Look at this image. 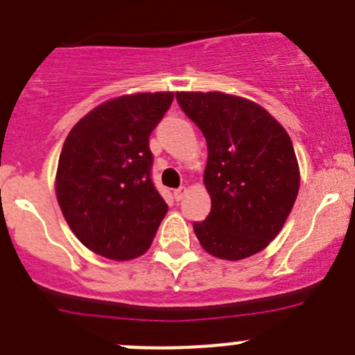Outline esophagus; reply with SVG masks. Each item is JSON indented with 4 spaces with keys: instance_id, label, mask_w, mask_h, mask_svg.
I'll return each instance as SVG.
<instances>
[{
    "instance_id": "1",
    "label": "esophagus",
    "mask_w": 355,
    "mask_h": 355,
    "mask_svg": "<svg viewBox=\"0 0 355 355\" xmlns=\"http://www.w3.org/2000/svg\"><path fill=\"white\" fill-rule=\"evenodd\" d=\"M185 193H187V187H184V185H182V187H178V189H175V191H173V196H175V200H177V201H180L182 198L185 196Z\"/></svg>"
}]
</instances>
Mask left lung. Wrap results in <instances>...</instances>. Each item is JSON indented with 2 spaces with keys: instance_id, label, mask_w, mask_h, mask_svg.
<instances>
[{
  "instance_id": "8db88e82",
  "label": "left lung",
  "mask_w": 355,
  "mask_h": 355,
  "mask_svg": "<svg viewBox=\"0 0 355 355\" xmlns=\"http://www.w3.org/2000/svg\"><path fill=\"white\" fill-rule=\"evenodd\" d=\"M208 145L205 185L211 210L194 223L211 256L240 261L280 233L300 191V168L286 129L263 107L224 92H177Z\"/></svg>"
}]
</instances>
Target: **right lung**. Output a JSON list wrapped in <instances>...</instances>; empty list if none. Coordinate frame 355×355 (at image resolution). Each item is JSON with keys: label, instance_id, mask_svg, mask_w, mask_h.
Listing matches in <instances>:
<instances>
[{"label": "right lung", "instance_id": "add662e5", "mask_svg": "<svg viewBox=\"0 0 355 355\" xmlns=\"http://www.w3.org/2000/svg\"><path fill=\"white\" fill-rule=\"evenodd\" d=\"M173 92H140L103 103L62 145L55 194L73 234L107 259L147 252L168 205L152 182L148 137Z\"/></svg>", "mask_w": 355, "mask_h": 355}]
</instances>
